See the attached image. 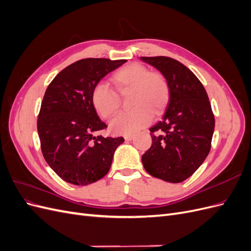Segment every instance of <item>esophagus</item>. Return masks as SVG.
Returning a JSON list of instances; mask_svg holds the SVG:
<instances>
[{
  "instance_id": "obj_1",
  "label": "esophagus",
  "mask_w": 251,
  "mask_h": 251,
  "mask_svg": "<svg viewBox=\"0 0 251 251\" xmlns=\"http://www.w3.org/2000/svg\"><path fill=\"white\" fill-rule=\"evenodd\" d=\"M125 139H126V141H130V140L134 139V135H126V136H125Z\"/></svg>"
}]
</instances>
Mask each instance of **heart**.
<instances>
[{"label":"heart","mask_w":251,"mask_h":251,"mask_svg":"<svg viewBox=\"0 0 251 251\" xmlns=\"http://www.w3.org/2000/svg\"><path fill=\"white\" fill-rule=\"evenodd\" d=\"M112 81L120 94L132 92L128 112L119 113L110 123L113 133L128 135L147 126L153 113L160 115L170 100V86L164 75L157 71H149L140 64H130L114 73ZM92 104L98 115L111 118L119 108V97L107 83L100 82L93 88Z\"/></svg>","instance_id":"1"}]
</instances>
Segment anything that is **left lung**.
Returning <instances> with one entry per match:
<instances>
[{"label":"left lung","mask_w":251,"mask_h":251,"mask_svg":"<svg viewBox=\"0 0 251 251\" xmlns=\"http://www.w3.org/2000/svg\"><path fill=\"white\" fill-rule=\"evenodd\" d=\"M168 79L170 100L162 119L150 128L151 146L141 157L151 176L180 183L206 159L215 130V116L198 77L168 56L140 57Z\"/></svg>","instance_id":"8db88e82"}]
</instances>
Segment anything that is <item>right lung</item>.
I'll return each instance as SVG.
<instances>
[{
	"label": "right lung",
	"mask_w": 251,
	"mask_h": 251,
	"mask_svg": "<svg viewBox=\"0 0 251 251\" xmlns=\"http://www.w3.org/2000/svg\"><path fill=\"white\" fill-rule=\"evenodd\" d=\"M126 59L83 58L66 67L45 92L37 132L45 160L64 181L88 185L108 174L125 139L94 136L107 125L92 104V90Z\"/></svg>",
	"instance_id": "1"
}]
</instances>
